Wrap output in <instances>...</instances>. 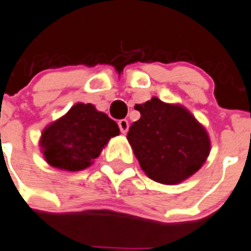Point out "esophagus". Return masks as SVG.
<instances>
[{"instance_id":"obj_1","label":"esophagus","mask_w":251,"mask_h":251,"mask_svg":"<svg viewBox=\"0 0 251 251\" xmlns=\"http://www.w3.org/2000/svg\"><path fill=\"white\" fill-rule=\"evenodd\" d=\"M119 127H120V130H121L122 134H126V132H127V130H129V121L125 119L120 120Z\"/></svg>"}]
</instances>
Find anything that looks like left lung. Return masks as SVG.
<instances>
[{
    "label": "left lung",
    "mask_w": 251,
    "mask_h": 251,
    "mask_svg": "<svg viewBox=\"0 0 251 251\" xmlns=\"http://www.w3.org/2000/svg\"><path fill=\"white\" fill-rule=\"evenodd\" d=\"M135 109L140 119L130 126L127 140L149 178L177 185L201 170L210 153V139L189 109L157 97Z\"/></svg>",
    "instance_id": "1"
}]
</instances>
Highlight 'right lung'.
<instances>
[{"label":"right lung","mask_w":251,"mask_h":251,"mask_svg":"<svg viewBox=\"0 0 251 251\" xmlns=\"http://www.w3.org/2000/svg\"><path fill=\"white\" fill-rule=\"evenodd\" d=\"M119 125L92 103H76L42 131L39 147L48 165L76 172L92 166Z\"/></svg>","instance_id":"obj_1"}]
</instances>
